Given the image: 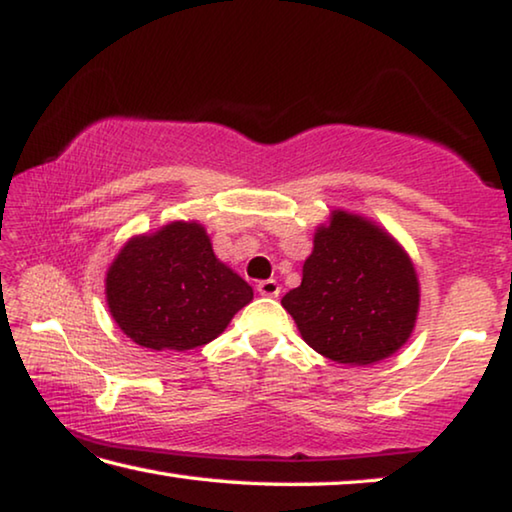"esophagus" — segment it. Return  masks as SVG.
<instances>
[{
  "label": "esophagus",
  "instance_id": "obj_1",
  "mask_svg": "<svg viewBox=\"0 0 512 512\" xmlns=\"http://www.w3.org/2000/svg\"><path fill=\"white\" fill-rule=\"evenodd\" d=\"M256 290H258V293H261V295H265V297H277L281 286H279V283L274 281V279H265V281H258Z\"/></svg>",
  "mask_w": 512,
  "mask_h": 512
}]
</instances>
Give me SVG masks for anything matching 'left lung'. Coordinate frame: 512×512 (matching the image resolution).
<instances>
[{
	"mask_svg": "<svg viewBox=\"0 0 512 512\" xmlns=\"http://www.w3.org/2000/svg\"><path fill=\"white\" fill-rule=\"evenodd\" d=\"M281 304L322 357L368 366L410 338L419 281L391 235L336 210L332 224L316 233L302 286L283 295Z\"/></svg>",
	"mask_w": 512,
	"mask_h": 512,
	"instance_id": "1",
	"label": "left lung"
}]
</instances>
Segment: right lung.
Returning a JSON list of instances; mask_svg holds the SVG:
<instances>
[{
    "mask_svg": "<svg viewBox=\"0 0 512 512\" xmlns=\"http://www.w3.org/2000/svg\"><path fill=\"white\" fill-rule=\"evenodd\" d=\"M254 297L219 263L199 224L174 222L130 240L107 272V302L132 341L151 350L210 343Z\"/></svg>",
    "mask_w": 512,
    "mask_h": 512,
    "instance_id": "right-lung-1",
    "label": "right lung"
}]
</instances>
